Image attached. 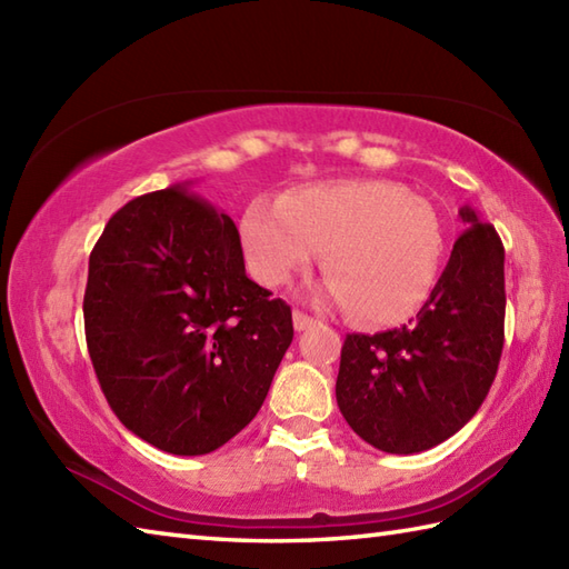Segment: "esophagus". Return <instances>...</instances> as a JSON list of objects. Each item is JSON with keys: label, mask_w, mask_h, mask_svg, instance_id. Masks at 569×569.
Masks as SVG:
<instances>
[{"label": "esophagus", "mask_w": 569, "mask_h": 569, "mask_svg": "<svg viewBox=\"0 0 569 569\" xmlns=\"http://www.w3.org/2000/svg\"><path fill=\"white\" fill-rule=\"evenodd\" d=\"M312 325H316V320H312L310 316H306V312H300V310H293V328L298 332L312 328Z\"/></svg>", "instance_id": "1"}]
</instances>
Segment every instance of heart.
Here are the masks:
<instances>
[{
    "instance_id": "b5f03b06",
    "label": "heart",
    "mask_w": 569,
    "mask_h": 569,
    "mask_svg": "<svg viewBox=\"0 0 569 569\" xmlns=\"http://www.w3.org/2000/svg\"><path fill=\"white\" fill-rule=\"evenodd\" d=\"M251 276L286 286L325 251L320 298L371 325H401L428 303L440 278L445 227L438 210L403 186L347 178L259 198L241 214Z\"/></svg>"
}]
</instances>
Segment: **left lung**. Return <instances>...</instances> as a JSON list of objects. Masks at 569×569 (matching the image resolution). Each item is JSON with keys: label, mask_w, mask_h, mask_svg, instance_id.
I'll return each mask as SVG.
<instances>
[{"label": "left lung", "mask_w": 569, "mask_h": 569, "mask_svg": "<svg viewBox=\"0 0 569 569\" xmlns=\"http://www.w3.org/2000/svg\"><path fill=\"white\" fill-rule=\"evenodd\" d=\"M467 229L413 325L347 335L337 406L361 440L416 455L465 428L497 377L503 349V244L465 204Z\"/></svg>", "instance_id": "1"}]
</instances>
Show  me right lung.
I'll return each instance as SVG.
<instances>
[{
	"mask_svg": "<svg viewBox=\"0 0 569 569\" xmlns=\"http://www.w3.org/2000/svg\"><path fill=\"white\" fill-rule=\"evenodd\" d=\"M190 183L134 198L90 253L84 337L107 403L163 452L208 455L259 413L293 342L234 222Z\"/></svg>",
	"mask_w": 569,
	"mask_h": 569,
	"instance_id": "obj_1",
	"label": "right lung"
}]
</instances>
